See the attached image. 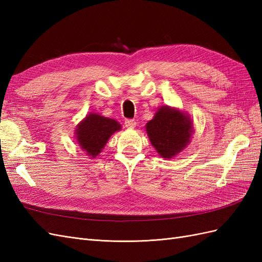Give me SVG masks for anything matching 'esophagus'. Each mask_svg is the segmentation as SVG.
Listing matches in <instances>:
<instances>
[{
  "label": "esophagus",
  "mask_w": 262,
  "mask_h": 262,
  "mask_svg": "<svg viewBox=\"0 0 262 262\" xmlns=\"http://www.w3.org/2000/svg\"><path fill=\"white\" fill-rule=\"evenodd\" d=\"M124 125L128 129H134V128H136V125H137V122L134 121L133 119H126V120L124 121Z\"/></svg>",
  "instance_id": "1"
}]
</instances>
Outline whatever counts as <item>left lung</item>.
Segmentation results:
<instances>
[{
	"label": "left lung",
	"instance_id": "left-lung-1",
	"mask_svg": "<svg viewBox=\"0 0 262 262\" xmlns=\"http://www.w3.org/2000/svg\"><path fill=\"white\" fill-rule=\"evenodd\" d=\"M150 143L162 157L171 158L186 147L192 136V122L178 109L162 107L146 124Z\"/></svg>",
	"mask_w": 262,
	"mask_h": 262
}]
</instances>
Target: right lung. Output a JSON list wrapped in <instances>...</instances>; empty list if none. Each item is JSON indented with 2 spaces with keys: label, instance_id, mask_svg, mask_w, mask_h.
Wrapping results in <instances>:
<instances>
[{
  "label": "right lung",
  "instance_id": "add662e5",
  "mask_svg": "<svg viewBox=\"0 0 262 262\" xmlns=\"http://www.w3.org/2000/svg\"><path fill=\"white\" fill-rule=\"evenodd\" d=\"M121 129L118 121L97 114L87 115L84 120L77 125L76 139L78 144L89 154L96 157L107 143L112 134Z\"/></svg>",
  "mask_w": 262,
  "mask_h": 262
}]
</instances>
